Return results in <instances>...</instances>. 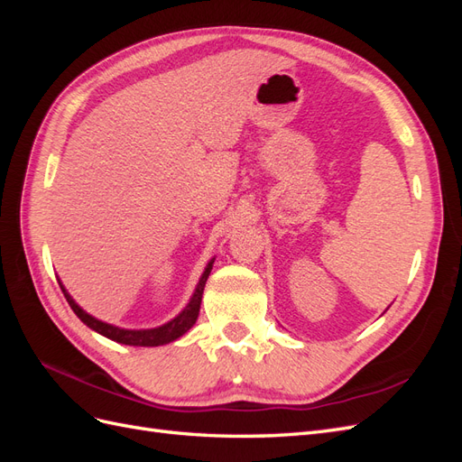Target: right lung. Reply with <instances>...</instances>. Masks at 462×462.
Masks as SVG:
<instances>
[{"label":"right lung","mask_w":462,"mask_h":462,"mask_svg":"<svg viewBox=\"0 0 462 462\" xmlns=\"http://www.w3.org/2000/svg\"><path fill=\"white\" fill-rule=\"evenodd\" d=\"M212 263H214V260L209 262L208 268L204 270L200 282L197 285V291H194L190 302L187 304V309L180 312L177 318H173L171 321H167V324H163L162 328H153V329H138L136 331V329H121V328H116V326L104 324V321L96 319V318H92L90 314L82 310L80 306L71 297H69V292L63 289V285H61V291H63V295H65L69 306H71L73 312L80 318V321H85V324L88 328H92L94 331L102 333L104 337H107L111 341L123 343V345H133V346H158V345H165V343H171V341L179 339L180 335H185L194 326V321H197L199 312H200L202 292H204V285L208 282V275H209V272H212Z\"/></svg>","instance_id":"1"}]
</instances>
